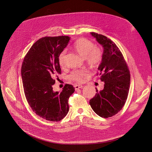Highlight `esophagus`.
Here are the masks:
<instances>
[{"label":"esophagus","mask_w":152,"mask_h":152,"mask_svg":"<svg viewBox=\"0 0 152 152\" xmlns=\"http://www.w3.org/2000/svg\"><path fill=\"white\" fill-rule=\"evenodd\" d=\"M83 87H84V86H82V85H81V84L75 85V86H74L75 89L76 90H77V89H80V88H83Z\"/></svg>","instance_id":"obj_1"}]
</instances>
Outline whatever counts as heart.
<instances>
[{
  "label": "heart",
  "mask_w": 152,
  "mask_h": 152,
  "mask_svg": "<svg viewBox=\"0 0 152 152\" xmlns=\"http://www.w3.org/2000/svg\"><path fill=\"white\" fill-rule=\"evenodd\" d=\"M74 49L83 57H84L88 64L91 66H96L99 65L102 59L103 53L102 50L95 46V44L91 40L86 38L77 39L72 45ZM65 50L62 51L58 56L59 64L61 66L65 65ZM89 74L87 69H77L72 71L68 78L69 80L83 82L84 77Z\"/></svg>",
  "instance_id": "heart-1"
}]
</instances>
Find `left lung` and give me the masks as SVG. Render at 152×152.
Instances as JSON below:
<instances>
[{
    "label": "left lung",
    "mask_w": 152,
    "mask_h": 152,
    "mask_svg": "<svg viewBox=\"0 0 152 152\" xmlns=\"http://www.w3.org/2000/svg\"><path fill=\"white\" fill-rule=\"evenodd\" d=\"M91 34L104 47L97 75L105 84L103 90L98 92L96 89V93L90 99L89 104L98 115L108 118L118 113L125 104L130 87V71L123 54L114 42L102 34L94 32Z\"/></svg>",
    "instance_id": "obj_1"
}]
</instances>
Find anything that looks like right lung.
<instances>
[{"instance_id":"add662e5","label":"right lung","mask_w":152,"mask_h":152,"mask_svg":"<svg viewBox=\"0 0 152 152\" xmlns=\"http://www.w3.org/2000/svg\"><path fill=\"white\" fill-rule=\"evenodd\" d=\"M69 39L64 36L39 39L31 47L22 63L21 74L26 100L33 112L47 121L58 122L65 117L69 110L68 99L75 91L72 85L67 84L61 92L53 90L61 72L58 56Z\"/></svg>"}]
</instances>
